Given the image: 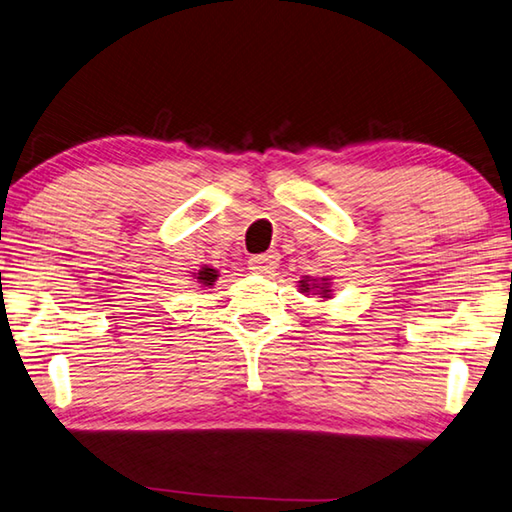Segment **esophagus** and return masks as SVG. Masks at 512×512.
<instances>
[{
  "mask_svg": "<svg viewBox=\"0 0 512 512\" xmlns=\"http://www.w3.org/2000/svg\"><path fill=\"white\" fill-rule=\"evenodd\" d=\"M279 264V257L275 253H266V255H255L248 259V268L250 273L255 275H270Z\"/></svg>",
  "mask_w": 512,
  "mask_h": 512,
  "instance_id": "esophagus-1",
  "label": "esophagus"
}]
</instances>
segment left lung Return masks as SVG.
<instances>
[{
    "mask_svg": "<svg viewBox=\"0 0 512 512\" xmlns=\"http://www.w3.org/2000/svg\"><path fill=\"white\" fill-rule=\"evenodd\" d=\"M299 290H302L304 295H317L322 297L324 302L326 299H330V295H333V290H330V277H304L299 279Z\"/></svg>",
    "mask_w": 512,
    "mask_h": 512,
    "instance_id": "8db88e82",
    "label": "left lung"
}]
</instances>
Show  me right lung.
Returning <instances> with one entry per match:
<instances>
[{"label": "right lung", "mask_w": 512, "mask_h": 512, "mask_svg": "<svg viewBox=\"0 0 512 512\" xmlns=\"http://www.w3.org/2000/svg\"><path fill=\"white\" fill-rule=\"evenodd\" d=\"M195 275V279H197V284H202V286H213L215 282H217V277H219V270H215V268H210V266H202L197 270V273H193Z\"/></svg>", "instance_id": "right-lung-1"}]
</instances>
